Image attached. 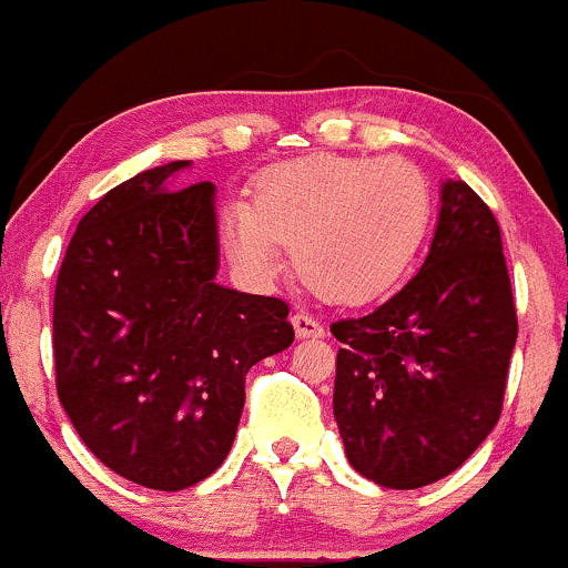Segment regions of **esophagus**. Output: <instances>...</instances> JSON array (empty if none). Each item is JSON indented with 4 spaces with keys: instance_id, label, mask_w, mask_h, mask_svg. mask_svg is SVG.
I'll list each match as a JSON object with an SVG mask.
<instances>
[{
    "instance_id": "34e87169",
    "label": "esophagus",
    "mask_w": 568,
    "mask_h": 568,
    "mask_svg": "<svg viewBox=\"0 0 568 568\" xmlns=\"http://www.w3.org/2000/svg\"><path fill=\"white\" fill-rule=\"evenodd\" d=\"M292 325H295L297 339H320V336H325V328L320 325V320L312 317L308 312L292 314Z\"/></svg>"
}]
</instances>
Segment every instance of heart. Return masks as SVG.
Listing matches in <instances>:
<instances>
[{
  "label": "heart",
  "instance_id": "1",
  "mask_svg": "<svg viewBox=\"0 0 568 568\" xmlns=\"http://www.w3.org/2000/svg\"><path fill=\"white\" fill-rule=\"evenodd\" d=\"M430 182L400 156L314 154L267 168L248 201L223 212L229 254L271 278L292 248L295 271L328 301L362 303L392 290L425 243Z\"/></svg>",
  "mask_w": 568,
  "mask_h": 568
}]
</instances>
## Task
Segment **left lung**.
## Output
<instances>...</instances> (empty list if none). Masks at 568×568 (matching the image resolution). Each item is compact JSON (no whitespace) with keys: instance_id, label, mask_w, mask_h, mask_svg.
<instances>
[{"instance_id":"obj_1","label":"left lung","mask_w":568,"mask_h":568,"mask_svg":"<svg viewBox=\"0 0 568 568\" xmlns=\"http://www.w3.org/2000/svg\"><path fill=\"white\" fill-rule=\"evenodd\" d=\"M417 276L375 312L339 320L334 419L351 467L384 488L456 473L503 412L516 345L503 237L462 179H445Z\"/></svg>"}]
</instances>
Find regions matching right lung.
I'll use <instances>...</instances> for the list:
<instances>
[{"label": "right lung", "mask_w": 568, "mask_h": 568, "mask_svg": "<svg viewBox=\"0 0 568 568\" xmlns=\"http://www.w3.org/2000/svg\"><path fill=\"white\" fill-rule=\"evenodd\" d=\"M190 160L112 187L71 237L54 286L58 397L112 473L182 491L226 462L245 375L295 339L290 306L217 284L215 184Z\"/></svg>", "instance_id": "right-lung-1"}]
</instances>
